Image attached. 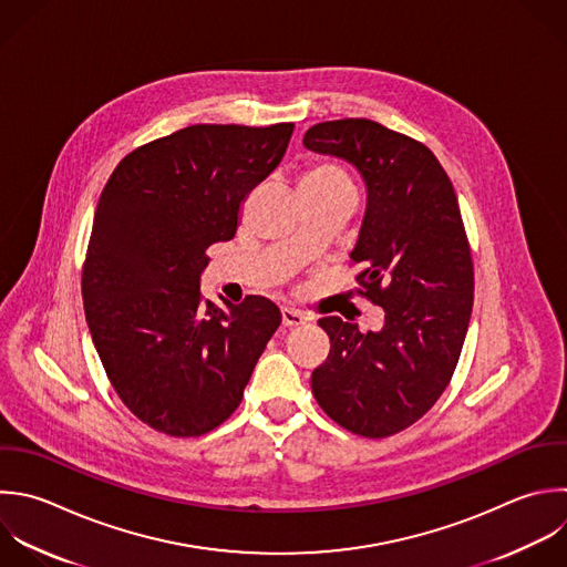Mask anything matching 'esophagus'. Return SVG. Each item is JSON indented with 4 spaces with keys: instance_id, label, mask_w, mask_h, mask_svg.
<instances>
[{
    "instance_id": "34e87169",
    "label": "esophagus",
    "mask_w": 567,
    "mask_h": 567,
    "mask_svg": "<svg viewBox=\"0 0 567 567\" xmlns=\"http://www.w3.org/2000/svg\"><path fill=\"white\" fill-rule=\"evenodd\" d=\"M306 321H308L306 315H301V312H297L292 308H281V323L284 326H301Z\"/></svg>"
}]
</instances>
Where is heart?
<instances>
[{"label": "heart", "mask_w": 567, "mask_h": 567, "mask_svg": "<svg viewBox=\"0 0 567 567\" xmlns=\"http://www.w3.org/2000/svg\"><path fill=\"white\" fill-rule=\"evenodd\" d=\"M317 186H348V179L330 164H312L299 175V190Z\"/></svg>", "instance_id": "b5f03b06"}]
</instances>
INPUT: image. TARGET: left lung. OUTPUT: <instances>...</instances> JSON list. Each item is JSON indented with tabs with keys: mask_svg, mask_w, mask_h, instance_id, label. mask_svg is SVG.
Segmentation results:
<instances>
[{
	"mask_svg": "<svg viewBox=\"0 0 567 567\" xmlns=\"http://www.w3.org/2000/svg\"><path fill=\"white\" fill-rule=\"evenodd\" d=\"M303 146L352 164L365 184L354 292L383 308L379 332L319 319L330 352L312 394L341 427L383 439L436 403L465 341L474 268L458 202L427 146L372 120L315 124Z\"/></svg>",
	"mask_w": 567,
	"mask_h": 567,
	"instance_id": "1",
	"label": "left lung"
}]
</instances>
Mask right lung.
<instances>
[{
	"label": "right lung",
	"mask_w": 567,
	"mask_h": 567,
	"mask_svg": "<svg viewBox=\"0 0 567 567\" xmlns=\"http://www.w3.org/2000/svg\"><path fill=\"white\" fill-rule=\"evenodd\" d=\"M295 124H197L135 148L102 190L82 272L86 323L124 405L153 430L199 436L241 403L281 323L250 295L202 301L206 248L281 162Z\"/></svg>",
	"instance_id": "add662e5"
}]
</instances>
